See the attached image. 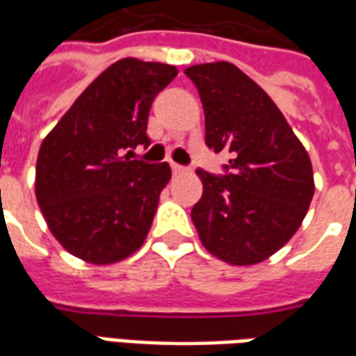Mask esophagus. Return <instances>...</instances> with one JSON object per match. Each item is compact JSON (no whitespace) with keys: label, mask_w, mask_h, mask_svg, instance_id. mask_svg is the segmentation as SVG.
<instances>
[{"label":"esophagus","mask_w":356,"mask_h":356,"mask_svg":"<svg viewBox=\"0 0 356 356\" xmlns=\"http://www.w3.org/2000/svg\"><path fill=\"white\" fill-rule=\"evenodd\" d=\"M171 171H173V173H175V175H179V173H185L186 168H185V165H181V163L171 162Z\"/></svg>","instance_id":"esophagus-1"}]
</instances>
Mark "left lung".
Returning a JSON list of instances; mask_svg holds the SVG:
<instances>
[{"label": "left lung", "mask_w": 356, "mask_h": 356, "mask_svg": "<svg viewBox=\"0 0 356 356\" xmlns=\"http://www.w3.org/2000/svg\"><path fill=\"white\" fill-rule=\"evenodd\" d=\"M206 114V145L227 152L221 173L198 168L202 198L191 217L208 252L254 265L288 242L313 200L309 154L273 99L231 63L186 68Z\"/></svg>", "instance_id": "8db88e82"}]
</instances>
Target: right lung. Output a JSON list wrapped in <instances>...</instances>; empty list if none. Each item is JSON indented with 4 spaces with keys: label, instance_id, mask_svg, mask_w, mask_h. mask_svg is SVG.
<instances>
[{
    "label": "right lung",
    "instance_id": "right-lung-1",
    "mask_svg": "<svg viewBox=\"0 0 356 356\" xmlns=\"http://www.w3.org/2000/svg\"><path fill=\"white\" fill-rule=\"evenodd\" d=\"M175 76V66L118 60L43 139L35 198L53 236L76 257L122 261L147 238L171 168L122 154L150 145L148 112Z\"/></svg>",
    "mask_w": 356,
    "mask_h": 356
}]
</instances>
